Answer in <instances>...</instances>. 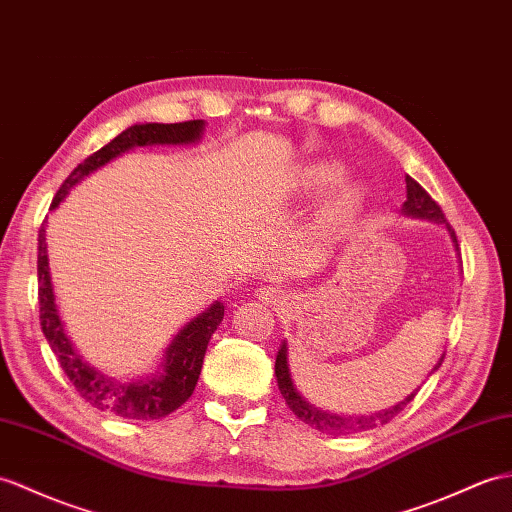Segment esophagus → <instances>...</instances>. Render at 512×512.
<instances>
[{
	"label": "esophagus",
	"mask_w": 512,
	"mask_h": 512,
	"mask_svg": "<svg viewBox=\"0 0 512 512\" xmlns=\"http://www.w3.org/2000/svg\"><path fill=\"white\" fill-rule=\"evenodd\" d=\"M259 301H264L266 305H275L283 299V292L279 288H270V285H264V288L257 290Z\"/></svg>",
	"instance_id": "34e87169"
}]
</instances>
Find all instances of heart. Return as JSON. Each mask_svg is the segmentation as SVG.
Listing matches in <instances>:
<instances>
[{
    "label": "heart",
    "mask_w": 512,
    "mask_h": 512,
    "mask_svg": "<svg viewBox=\"0 0 512 512\" xmlns=\"http://www.w3.org/2000/svg\"><path fill=\"white\" fill-rule=\"evenodd\" d=\"M336 174H338L336 168H331V165H316V168L307 172V183H310L312 187H323V185L334 181ZM353 205H355V194L353 192H342L336 198L334 207H331V218H336V220L344 218L353 209Z\"/></svg>",
    "instance_id": "1"
}]
</instances>
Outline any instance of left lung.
I'll list each match as a JSON object with an SVG mask.
<instances>
[{
  "label": "left lung",
  "mask_w": 512,
  "mask_h": 512,
  "mask_svg": "<svg viewBox=\"0 0 512 512\" xmlns=\"http://www.w3.org/2000/svg\"><path fill=\"white\" fill-rule=\"evenodd\" d=\"M406 187H408V192H406L408 200L403 202V213H408V216H419V218H430V220L445 222V213H443L441 205H438V202L430 194H427L425 189L417 181H414L412 176H406ZM447 229H449L451 237H454L456 248H458L456 231L451 227H447ZM441 362H438V366H441ZM275 375H277V384H279L281 395H283L285 403L290 406V410L296 414V417H299L303 423L312 425L314 430L323 432V434H334V436L358 434V432H366V430H373V427L390 423L403 408L408 406V403L414 397H417V392H419V390L412 392L408 399L399 401L397 406H392V408L382 410V412H375V414H371V417H336V414L316 410L314 406H310V403H307L299 395V392H296V388L292 384V377H290V368H288V349H285V342L281 344V349L277 353Z\"/></svg>",
  "instance_id": "obj_1"
}]
</instances>
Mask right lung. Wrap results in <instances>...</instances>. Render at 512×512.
I'll return each instance as SVG.
<instances>
[{"label":"right lung","mask_w":512,"mask_h":512,"mask_svg":"<svg viewBox=\"0 0 512 512\" xmlns=\"http://www.w3.org/2000/svg\"><path fill=\"white\" fill-rule=\"evenodd\" d=\"M202 133V120H189L178 124H135L126 128L122 135H117L104 148L93 152L91 157L82 161L74 168L65 183L58 187V192L52 200V207L61 205V200L76 183H80L89 172L102 168L104 163L115 159L135 146H150V144H189L196 141ZM37 275H39V320L45 340L50 342L52 351L56 353L58 364L74 384L78 395L91 403L93 408L109 412L113 417L122 419H163L178 410L183 403L192 397L196 388L202 360L213 331L218 329L224 316V305L218 301L213 303L207 312H202L192 323L181 329L172 344L165 351L163 373L152 377L150 382L137 384H120L113 379L93 371L91 366L80 360V355L71 347L69 338L61 318L56 312L54 292H52V277L50 266H47V244H45V227L39 229V253H37Z\"/></svg>","instance_id":"obj_1"}]
</instances>
